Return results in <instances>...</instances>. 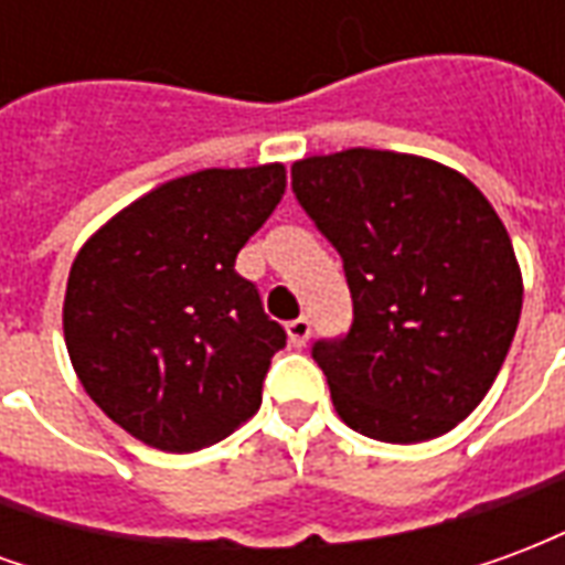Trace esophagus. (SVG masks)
Returning a JSON list of instances; mask_svg holds the SVG:
<instances>
[{
  "label": "esophagus",
  "instance_id": "34e87169",
  "mask_svg": "<svg viewBox=\"0 0 565 565\" xmlns=\"http://www.w3.org/2000/svg\"><path fill=\"white\" fill-rule=\"evenodd\" d=\"M287 335H290V344L294 348H306L308 335H311V320L308 318H296L287 323Z\"/></svg>",
  "mask_w": 565,
  "mask_h": 565
}]
</instances>
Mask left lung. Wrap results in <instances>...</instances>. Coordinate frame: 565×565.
Listing matches in <instances>:
<instances>
[{
  "label": "left lung",
  "mask_w": 565,
  "mask_h": 565,
  "mask_svg": "<svg viewBox=\"0 0 565 565\" xmlns=\"http://www.w3.org/2000/svg\"><path fill=\"white\" fill-rule=\"evenodd\" d=\"M290 178L354 302L351 330L311 344L335 412L393 445L445 436L484 399L521 320L499 214L460 172L393 150L308 157Z\"/></svg>",
  "instance_id": "1"
}]
</instances>
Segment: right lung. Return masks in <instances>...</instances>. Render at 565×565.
I'll return each mask as SVG.
<instances>
[{
	"mask_svg": "<svg viewBox=\"0 0 565 565\" xmlns=\"http://www.w3.org/2000/svg\"><path fill=\"white\" fill-rule=\"evenodd\" d=\"M284 186L278 162L174 178L105 223L72 263V366L93 403L150 448H209L263 403L287 332L235 257Z\"/></svg>",
	"mask_w": 565,
	"mask_h": 565,
	"instance_id": "obj_1",
	"label": "right lung"
}]
</instances>
